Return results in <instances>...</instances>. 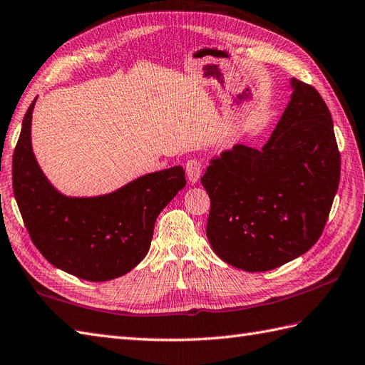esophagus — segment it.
<instances>
[{"mask_svg":"<svg viewBox=\"0 0 365 365\" xmlns=\"http://www.w3.org/2000/svg\"><path fill=\"white\" fill-rule=\"evenodd\" d=\"M185 171L190 183H197L202 175V165L199 160H188V163L185 166Z\"/></svg>","mask_w":365,"mask_h":365,"instance_id":"1","label":"esophagus"}]
</instances>
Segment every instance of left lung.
<instances>
[{
    "instance_id": "obj_1",
    "label": "left lung",
    "mask_w": 365,
    "mask_h": 365,
    "mask_svg": "<svg viewBox=\"0 0 365 365\" xmlns=\"http://www.w3.org/2000/svg\"><path fill=\"white\" fill-rule=\"evenodd\" d=\"M292 95L262 149L236 144L200 179L210 196L207 238L216 255L264 272L320 238L341 179L331 113L319 91L291 79Z\"/></svg>"
}]
</instances>
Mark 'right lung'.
I'll return each mask as SVG.
<instances>
[{
	"label": "right lung",
	"instance_id": "right-lung-1",
	"mask_svg": "<svg viewBox=\"0 0 365 365\" xmlns=\"http://www.w3.org/2000/svg\"><path fill=\"white\" fill-rule=\"evenodd\" d=\"M32 101L12 160V185L34 245L51 264L87 282H108L149 252L157 217L186 185L182 166L141 175L95 197H68L41 173L31 144Z\"/></svg>",
	"mask_w": 365,
	"mask_h": 365
}]
</instances>
